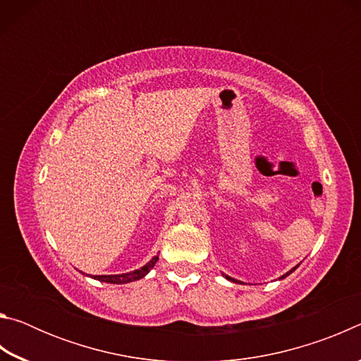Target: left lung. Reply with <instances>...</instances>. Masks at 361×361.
<instances>
[{"label":"left lung","instance_id":"left-lung-1","mask_svg":"<svg viewBox=\"0 0 361 361\" xmlns=\"http://www.w3.org/2000/svg\"><path fill=\"white\" fill-rule=\"evenodd\" d=\"M296 267H298V266H296ZM296 267H293L290 272H286V274H285V276H282V277H280V279H285L286 276H290V274H291L293 271H296ZM223 276H224V274H223ZM224 277H226V279H228V280H231V282H234V283H242V282H239V280H235V279H232V277H228V276H224Z\"/></svg>","mask_w":361,"mask_h":361}]
</instances>
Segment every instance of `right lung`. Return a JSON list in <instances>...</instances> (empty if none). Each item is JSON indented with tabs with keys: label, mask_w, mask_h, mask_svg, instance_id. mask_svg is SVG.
Wrapping results in <instances>:
<instances>
[{
	"label": "right lung",
	"mask_w": 361,
	"mask_h": 361,
	"mask_svg": "<svg viewBox=\"0 0 361 361\" xmlns=\"http://www.w3.org/2000/svg\"><path fill=\"white\" fill-rule=\"evenodd\" d=\"M159 256H154L148 264H145L143 267L137 269V271H132V272H126V274H118V276H90L95 280H100V282H106V283H116V285H121V283H129V282H135V280L143 279L146 274H148L154 264L157 262Z\"/></svg>",
	"instance_id": "obj_1"
}]
</instances>
